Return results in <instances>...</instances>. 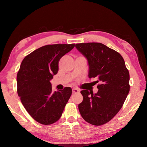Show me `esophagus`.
I'll use <instances>...</instances> for the list:
<instances>
[{"label":"esophagus","instance_id":"obj_1","mask_svg":"<svg viewBox=\"0 0 147 147\" xmlns=\"http://www.w3.org/2000/svg\"><path fill=\"white\" fill-rule=\"evenodd\" d=\"M72 92H73V93H77V92H79V90H77V89L74 88V89H72Z\"/></svg>","mask_w":147,"mask_h":147}]
</instances>
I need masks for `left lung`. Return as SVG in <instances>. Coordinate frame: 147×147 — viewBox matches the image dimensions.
I'll return each instance as SVG.
<instances>
[{
    "instance_id": "1",
    "label": "left lung",
    "mask_w": 147,
    "mask_h": 147,
    "mask_svg": "<svg viewBox=\"0 0 147 147\" xmlns=\"http://www.w3.org/2000/svg\"><path fill=\"white\" fill-rule=\"evenodd\" d=\"M77 50L87 59L88 77H97L98 92L81 91L78 104L82 118L92 125L100 126L117 114L129 91V74L121 55L100 43H77Z\"/></svg>"
}]
</instances>
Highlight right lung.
Instances as JSON below:
<instances>
[{"instance_id": "1", "label": "right lung", "mask_w": 147, "mask_h": 147, "mask_svg": "<svg viewBox=\"0 0 147 147\" xmlns=\"http://www.w3.org/2000/svg\"><path fill=\"white\" fill-rule=\"evenodd\" d=\"M75 44H55L39 48L26 56L17 74L18 94L35 121L48 125L62 115L72 88L52 92L50 80L58 71V62Z\"/></svg>"}]
</instances>
